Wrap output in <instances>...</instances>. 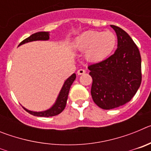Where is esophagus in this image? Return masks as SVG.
<instances>
[{"mask_svg": "<svg viewBox=\"0 0 151 151\" xmlns=\"http://www.w3.org/2000/svg\"><path fill=\"white\" fill-rule=\"evenodd\" d=\"M85 73V69H78V71H77V74L78 75V76H80V75H83Z\"/></svg>", "mask_w": 151, "mask_h": 151, "instance_id": "1", "label": "esophagus"}]
</instances>
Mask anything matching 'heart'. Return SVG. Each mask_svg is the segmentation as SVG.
<instances>
[{
	"mask_svg": "<svg viewBox=\"0 0 151 151\" xmlns=\"http://www.w3.org/2000/svg\"><path fill=\"white\" fill-rule=\"evenodd\" d=\"M116 45V37L110 31H86L77 36L73 41L74 48L85 51V59L92 63H99L107 59Z\"/></svg>",
	"mask_w": 151,
	"mask_h": 151,
	"instance_id": "b5f03b06",
	"label": "heart"
}]
</instances>
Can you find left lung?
Segmentation results:
<instances>
[{
	"mask_svg": "<svg viewBox=\"0 0 151 151\" xmlns=\"http://www.w3.org/2000/svg\"><path fill=\"white\" fill-rule=\"evenodd\" d=\"M118 40L117 49L103 62L89 66L93 101L104 110L131 101L141 83V58L137 45L127 32L111 25Z\"/></svg>",
	"mask_w": 151,
	"mask_h": 151,
	"instance_id": "8db88e82",
	"label": "left lung"
}]
</instances>
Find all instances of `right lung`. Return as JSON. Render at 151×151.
Listing matches in <instances>:
<instances>
[{"label": "right lung", "instance_id": "right-lung-1", "mask_svg": "<svg viewBox=\"0 0 151 151\" xmlns=\"http://www.w3.org/2000/svg\"><path fill=\"white\" fill-rule=\"evenodd\" d=\"M50 38V33L49 32H36L35 34H32L30 35L29 38H26L25 40L21 42L19 46L24 45L26 43H29L31 41H47ZM76 78V75L73 73L71 76H69L67 79L64 82L62 88H61L60 91L59 93V95L57 97V100H56L55 103L54 105L50 108H49L48 110H46L45 111H32V110H27L26 108L22 107L26 110L29 113L32 114L33 116H42V117H49V116H57L61 113L63 110H64V108L66 107V101H67L68 94H69V89L71 87L72 84L75 81Z\"/></svg>", "mask_w": 151, "mask_h": 151}]
</instances>
